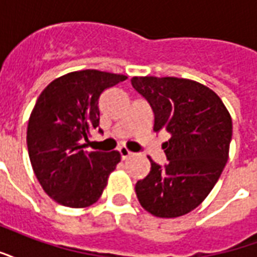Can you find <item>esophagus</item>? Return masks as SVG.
Listing matches in <instances>:
<instances>
[{
  "instance_id": "1",
  "label": "esophagus",
  "mask_w": 257,
  "mask_h": 257,
  "mask_svg": "<svg viewBox=\"0 0 257 257\" xmlns=\"http://www.w3.org/2000/svg\"><path fill=\"white\" fill-rule=\"evenodd\" d=\"M118 152H120L121 155V159L125 160V159H128L129 156H132V152L128 150V148H125V147H121V148H118Z\"/></svg>"
}]
</instances>
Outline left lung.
<instances>
[{
	"label": "left lung",
	"mask_w": 257,
	"mask_h": 257,
	"mask_svg": "<svg viewBox=\"0 0 257 257\" xmlns=\"http://www.w3.org/2000/svg\"><path fill=\"white\" fill-rule=\"evenodd\" d=\"M133 89L155 115V132L166 131L167 163L150 158V174L136 183L139 202L148 213L174 218L199 206L228 162L232 118L221 98L198 82L166 76H133Z\"/></svg>",
	"instance_id": "left-lung-1"
}]
</instances>
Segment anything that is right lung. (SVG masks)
<instances>
[{"instance_id":"obj_1","label":"right lung","mask_w":257,"mask_h":257,"mask_svg":"<svg viewBox=\"0 0 257 257\" xmlns=\"http://www.w3.org/2000/svg\"><path fill=\"white\" fill-rule=\"evenodd\" d=\"M125 79L98 70L70 72L37 98L27 129L29 159L43 190L60 205L87 207L97 202L121 160L117 151L87 152L85 142L99 125L101 94Z\"/></svg>"}]
</instances>
